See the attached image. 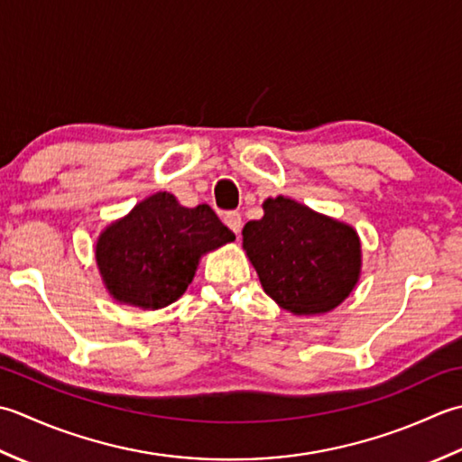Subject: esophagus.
<instances>
[{
    "label": "esophagus",
    "mask_w": 462,
    "mask_h": 462,
    "mask_svg": "<svg viewBox=\"0 0 462 462\" xmlns=\"http://www.w3.org/2000/svg\"><path fill=\"white\" fill-rule=\"evenodd\" d=\"M223 223L227 225V227H229L235 235H239V233H241V225H243V221H241V215H239L237 211H229V213H225V215H223Z\"/></svg>",
    "instance_id": "34e87169"
}]
</instances>
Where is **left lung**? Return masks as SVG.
Instances as JSON below:
<instances>
[{
    "label": "left lung",
    "instance_id": "obj_1",
    "mask_svg": "<svg viewBox=\"0 0 462 462\" xmlns=\"http://www.w3.org/2000/svg\"><path fill=\"white\" fill-rule=\"evenodd\" d=\"M243 227V249L265 293L293 315H323L351 295L361 275V239L351 225L279 195Z\"/></svg>",
    "mask_w": 462,
    "mask_h": 462
}]
</instances>
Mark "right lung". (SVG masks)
Here are the masks:
<instances>
[{
  "label": "right lung",
  "instance_id": "obj_1",
  "mask_svg": "<svg viewBox=\"0 0 462 462\" xmlns=\"http://www.w3.org/2000/svg\"><path fill=\"white\" fill-rule=\"evenodd\" d=\"M231 241L209 205L189 209L159 191L101 231L96 261L113 299L155 310L185 293L205 253Z\"/></svg>",
  "mask_w": 462,
  "mask_h": 462
}]
</instances>
